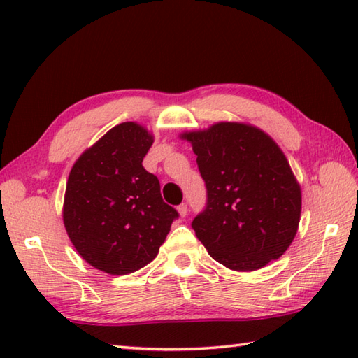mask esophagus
I'll list each match as a JSON object with an SVG mask.
<instances>
[{
  "label": "esophagus",
  "instance_id": "obj_1",
  "mask_svg": "<svg viewBox=\"0 0 358 358\" xmlns=\"http://www.w3.org/2000/svg\"><path fill=\"white\" fill-rule=\"evenodd\" d=\"M177 210H178V214H180V217H186L187 215V204L186 203H181L180 206L177 208Z\"/></svg>",
  "mask_w": 358,
  "mask_h": 358
}]
</instances>
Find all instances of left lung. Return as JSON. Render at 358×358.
Returning a JSON list of instances; mask_svg holds the SVG:
<instances>
[{
    "label": "left lung",
    "mask_w": 358,
    "mask_h": 358,
    "mask_svg": "<svg viewBox=\"0 0 358 358\" xmlns=\"http://www.w3.org/2000/svg\"><path fill=\"white\" fill-rule=\"evenodd\" d=\"M192 144L208 204L196 238L227 269L249 272L277 260L299 231L301 189L283 150L252 124L220 121L180 134Z\"/></svg>",
    "instance_id": "1"
}]
</instances>
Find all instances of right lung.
I'll list each match as a JSON object with an SVG mask.
<instances>
[{"label":"right lung","instance_id":"obj_1","mask_svg":"<svg viewBox=\"0 0 358 358\" xmlns=\"http://www.w3.org/2000/svg\"><path fill=\"white\" fill-rule=\"evenodd\" d=\"M152 143L154 135L135 121L117 124L83 152L67 178L66 232L90 266L110 275L154 260L178 217L141 164Z\"/></svg>","mask_w":358,"mask_h":358}]
</instances>
